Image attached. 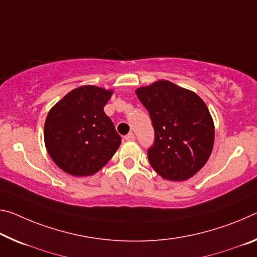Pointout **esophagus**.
<instances>
[{"mask_svg":"<svg viewBox=\"0 0 257 257\" xmlns=\"http://www.w3.org/2000/svg\"><path fill=\"white\" fill-rule=\"evenodd\" d=\"M124 140H125V141H128V142H130V141H134V140H135V135H134L133 133H129L128 135H125V136H124Z\"/></svg>","mask_w":257,"mask_h":257,"instance_id":"1","label":"esophagus"}]
</instances>
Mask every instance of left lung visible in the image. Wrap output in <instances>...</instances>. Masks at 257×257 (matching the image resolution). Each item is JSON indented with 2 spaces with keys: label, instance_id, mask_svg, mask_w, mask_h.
<instances>
[{
  "label": "left lung",
  "instance_id": "left-lung-1",
  "mask_svg": "<svg viewBox=\"0 0 257 257\" xmlns=\"http://www.w3.org/2000/svg\"><path fill=\"white\" fill-rule=\"evenodd\" d=\"M156 132L148 151L150 165L162 178L186 181L211 154L215 127L208 107L197 93L160 80L136 89Z\"/></svg>",
  "mask_w": 257,
  "mask_h": 257
}]
</instances>
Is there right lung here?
I'll return each mask as SVG.
<instances>
[{
    "instance_id": "1",
    "label": "right lung",
    "mask_w": 257,
    "mask_h": 257,
    "mask_svg": "<svg viewBox=\"0 0 257 257\" xmlns=\"http://www.w3.org/2000/svg\"><path fill=\"white\" fill-rule=\"evenodd\" d=\"M113 90L81 85L49 111L44 144L55 164L72 176H90L107 164L121 144L104 106Z\"/></svg>"
}]
</instances>
